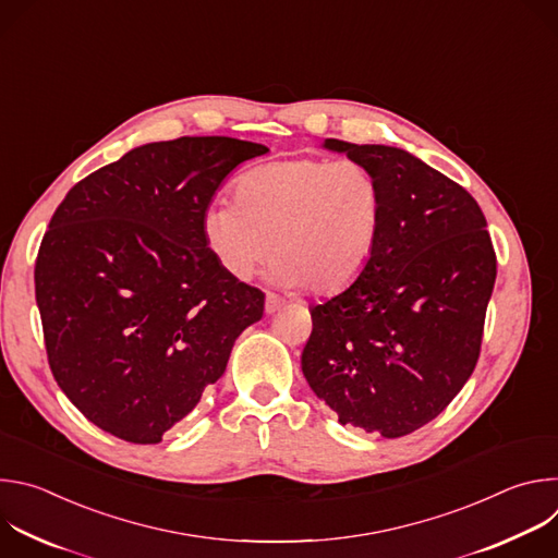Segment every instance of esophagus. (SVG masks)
Here are the masks:
<instances>
[{"label": "esophagus", "mask_w": 558, "mask_h": 558, "mask_svg": "<svg viewBox=\"0 0 558 558\" xmlns=\"http://www.w3.org/2000/svg\"><path fill=\"white\" fill-rule=\"evenodd\" d=\"M284 304H287V302H284L282 298H278L276 293H267V295H265V311H267V313H276V311L282 308Z\"/></svg>", "instance_id": "34e87169"}]
</instances>
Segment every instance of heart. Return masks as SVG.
<instances>
[{"label": "heart", "mask_w": 558, "mask_h": 558, "mask_svg": "<svg viewBox=\"0 0 558 558\" xmlns=\"http://www.w3.org/2000/svg\"><path fill=\"white\" fill-rule=\"evenodd\" d=\"M384 196L375 174L353 158H289L250 170L235 203H211L203 235L218 265L252 280L274 250L271 274L284 287L331 295L368 267L381 231Z\"/></svg>", "instance_id": "b5f03b06"}]
</instances>
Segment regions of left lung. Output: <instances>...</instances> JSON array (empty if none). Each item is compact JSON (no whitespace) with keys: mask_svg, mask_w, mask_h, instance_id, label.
I'll return each instance as SVG.
<instances>
[{"mask_svg":"<svg viewBox=\"0 0 558 558\" xmlns=\"http://www.w3.org/2000/svg\"><path fill=\"white\" fill-rule=\"evenodd\" d=\"M384 196L377 250L340 295L311 308V390L340 424L395 439L433 422L482 353L497 254L476 201L413 154L327 138Z\"/></svg>","mask_w":558,"mask_h":558,"instance_id":"1","label":"left lung"}]
</instances>
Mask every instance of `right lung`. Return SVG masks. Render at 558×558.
I'll return each instance as SVG.
<instances>
[{
	"mask_svg": "<svg viewBox=\"0 0 558 558\" xmlns=\"http://www.w3.org/2000/svg\"><path fill=\"white\" fill-rule=\"evenodd\" d=\"M269 149L181 136L128 151L61 201L35 260L50 371L101 430L158 444L227 368L265 293L209 252L203 214L225 177Z\"/></svg>",
	"mask_w": 558,
	"mask_h": 558,
	"instance_id": "obj_1",
	"label": "right lung"
}]
</instances>
